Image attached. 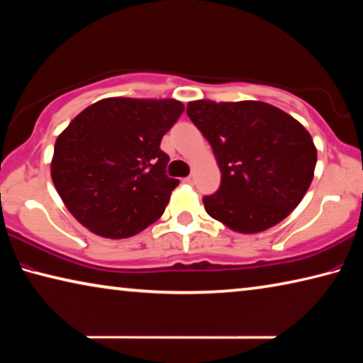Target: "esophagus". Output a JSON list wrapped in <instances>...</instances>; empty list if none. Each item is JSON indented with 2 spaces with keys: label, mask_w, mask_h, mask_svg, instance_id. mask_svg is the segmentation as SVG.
<instances>
[{
  "label": "esophagus",
  "mask_w": 363,
  "mask_h": 363,
  "mask_svg": "<svg viewBox=\"0 0 363 363\" xmlns=\"http://www.w3.org/2000/svg\"><path fill=\"white\" fill-rule=\"evenodd\" d=\"M184 181H186L187 184H191V186H194V184H195V176H194V174H191V176H187V177H186V179H184Z\"/></svg>",
  "instance_id": "obj_1"
}]
</instances>
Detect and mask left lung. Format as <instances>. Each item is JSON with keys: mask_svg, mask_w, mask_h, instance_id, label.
<instances>
[{"mask_svg": "<svg viewBox=\"0 0 363 363\" xmlns=\"http://www.w3.org/2000/svg\"><path fill=\"white\" fill-rule=\"evenodd\" d=\"M191 118L215 152L221 184L206 213L233 231L260 233L301 203L313 179L316 148L301 123L268 103L191 101Z\"/></svg>", "mask_w": 363, "mask_h": 363, "instance_id": "1", "label": "left lung"}]
</instances>
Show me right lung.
I'll use <instances>...</instances> for the list:
<instances>
[{
	"label": "right lung",
	"instance_id": "1",
	"mask_svg": "<svg viewBox=\"0 0 363 363\" xmlns=\"http://www.w3.org/2000/svg\"><path fill=\"white\" fill-rule=\"evenodd\" d=\"M182 113L176 100L106 99L72 119L55 143L51 177L79 223L124 239L163 215L179 181L166 174L160 143Z\"/></svg>",
	"mask_w": 363,
	"mask_h": 363
}]
</instances>
